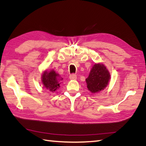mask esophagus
Here are the masks:
<instances>
[{
    "label": "esophagus",
    "instance_id": "obj_1",
    "mask_svg": "<svg viewBox=\"0 0 146 146\" xmlns=\"http://www.w3.org/2000/svg\"><path fill=\"white\" fill-rule=\"evenodd\" d=\"M69 78L71 80H77V76L76 74H71L69 76Z\"/></svg>",
    "mask_w": 146,
    "mask_h": 146
}]
</instances>
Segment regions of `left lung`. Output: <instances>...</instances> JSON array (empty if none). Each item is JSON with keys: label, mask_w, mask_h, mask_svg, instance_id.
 <instances>
[{"label": "left lung", "mask_w": 146, "mask_h": 146, "mask_svg": "<svg viewBox=\"0 0 146 146\" xmlns=\"http://www.w3.org/2000/svg\"><path fill=\"white\" fill-rule=\"evenodd\" d=\"M110 73L106 66L102 64H95L92 66L89 76L86 78L88 90L93 94L104 90L108 85Z\"/></svg>", "instance_id": "left-lung-1"}]
</instances>
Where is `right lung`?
I'll return each mask as SVG.
<instances>
[{"label":"right lung","instance_id":"obj_1","mask_svg":"<svg viewBox=\"0 0 146 146\" xmlns=\"http://www.w3.org/2000/svg\"><path fill=\"white\" fill-rule=\"evenodd\" d=\"M63 80L60 75L54 69L50 71L46 70L42 74L41 83L46 90L54 92L60 87L61 81Z\"/></svg>","mask_w":146,"mask_h":146}]
</instances>
